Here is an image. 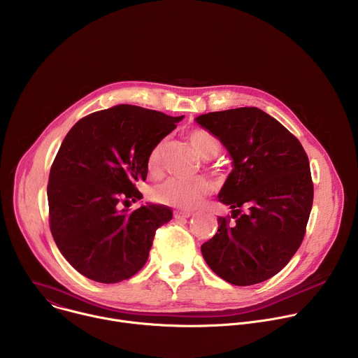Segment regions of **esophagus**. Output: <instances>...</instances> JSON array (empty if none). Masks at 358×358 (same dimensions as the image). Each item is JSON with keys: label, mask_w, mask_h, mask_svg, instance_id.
I'll use <instances>...</instances> for the list:
<instances>
[{"label": "esophagus", "mask_w": 358, "mask_h": 358, "mask_svg": "<svg viewBox=\"0 0 358 358\" xmlns=\"http://www.w3.org/2000/svg\"><path fill=\"white\" fill-rule=\"evenodd\" d=\"M191 215H192V213H189V211H174V218H176V220L189 218Z\"/></svg>", "instance_id": "esophagus-1"}]
</instances>
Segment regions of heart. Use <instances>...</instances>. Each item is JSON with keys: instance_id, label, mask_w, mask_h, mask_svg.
<instances>
[{"instance_id": "b5f03b06", "label": "heart", "mask_w": 358, "mask_h": 358, "mask_svg": "<svg viewBox=\"0 0 358 358\" xmlns=\"http://www.w3.org/2000/svg\"><path fill=\"white\" fill-rule=\"evenodd\" d=\"M187 140L192 150L202 160H213L221 151V141L215 134L206 129H192L187 133ZM166 141L162 140L152 145L147 156V171L151 176H160L163 171ZM211 191V184L207 178L178 180L170 178L151 191V198L159 203L176 208L191 210L195 208L202 198Z\"/></svg>"}]
</instances>
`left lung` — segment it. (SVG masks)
I'll use <instances>...</instances> for the list:
<instances>
[{"instance_id": "obj_1", "label": "left lung", "mask_w": 358, "mask_h": 358, "mask_svg": "<svg viewBox=\"0 0 358 358\" xmlns=\"http://www.w3.org/2000/svg\"><path fill=\"white\" fill-rule=\"evenodd\" d=\"M234 160L218 199L232 215L218 217L217 234L202 243L208 266L236 286L265 282L299 249L313 206L309 159L300 141L258 108L201 115Z\"/></svg>"}]
</instances>
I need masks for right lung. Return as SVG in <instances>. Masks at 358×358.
Masks as SVG:
<instances>
[{"mask_svg": "<svg viewBox=\"0 0 358 358\" xmlns=\"http://www.w3.org/2000/svg\"><path fill=\"white\" fill-rule=\"evenodd\" d=\"M182 116L119 105L80 119L64 138L48 182L49 228L64 258L83 276L117 283L147 262L159 227L173 218L166 206L129 211L143 195L152 145Z\"/></svg>", "mask_w": 358, "mask_h": 358, "instance_id": "1", "label": "right lung"}]
</instances>
